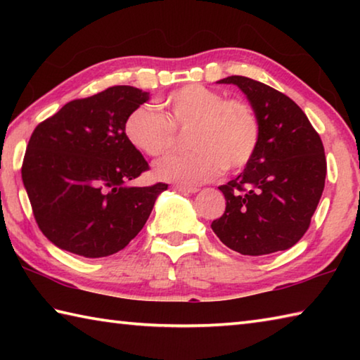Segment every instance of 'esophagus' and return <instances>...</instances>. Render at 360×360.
<instances>
[{
	"mask_svg": "<svg viewBox=\"0 0 360 360\" xmlns=\"http://www.w3.org/2000/svg\"><path fill=\"white\" fill-rule=\"evenodd\" d=\"M173 188L181 193H197L198 192L197 187H187V186H173Z\"/></svg>",
	"mask_w": 360,
	"mask_h": 360,
	"instance_id": "1",
	"label": "esophagus"
}]
</instances>
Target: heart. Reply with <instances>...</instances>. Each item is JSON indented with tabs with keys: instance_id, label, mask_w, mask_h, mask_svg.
<instances>
[{
	"instance_id": "heart-1",
	"label": "heart",
	"mask_w": 360,
	"mask_h": 360,
	"mask_svg": "<svg viewBox=\"0 0 360 360\" xmlns=\"http://www.w3.org/2000/svg\"><path fill=\"white\" fill-rule=\"evenodd\" d=\"M162 114L141 105L125 120L124 131L138 150L149 157H165L176 148L174 129L192 125L188 146L193 152L158 162L160 179L181 184H202L222 169L246 167L259 146L260 125L246 101L225 96L202 84H188L158 101Z\"/></svg>"
}]
</instances>
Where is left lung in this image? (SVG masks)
<instances>
[{
  "label": "left lung",
  "instance_id": "8db88e82",
  "mask_svg": "<svg viewBox=\"0 0 360 360\" xmlns=\"http://www.w3.org/2000/svg\"><path fill=\"white\" fill-rule=\"evenodd\" d=\"M217 82L246 95L260 138L245 169L219 187L227 205L211 229L243 255L285 251L304 235L318 208L327 173L324 146L297 103L270 85L245 76Z\"/></svg>",
  "mask_w": 360,
  "mask_h": 360
}]
</instances>
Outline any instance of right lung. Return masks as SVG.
I'll return each instance as SVG.
<instances>
[{"instance_id": "right-lung-1", "label": "right lung", "mask_w": 360, "mask_h": 360, "mask_svg": "<svg viewBox=\"0 0 360 360\" xmlns=\"http://www.w3.org/2000/svg\"><path fill=\"white\" fill-rule=\"evenodd\" d=\"M149 92L114 85L72 100L36 127L22 165L33 214L57 248L89 259L119 252L139 233L168 184L129 182L149 169L124 125Z\"/></svg>"}]
</instances>
